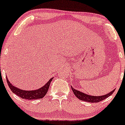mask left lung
I'll list each match as a JSON object with an SVG mask.
<instances>
[{"label":"left lung","mask_w":125,"mask_h":125,"mask_svg":"<svg viewBox=\"0 0 125 125\" xmlns=\"http://www.w3.org/2000/svg\"><path fill=\"white\" fill-rule=\"evenodd\" d=\"M71 89L72 90H73V93H74V95H75V97H77L78 99H80V100H83V101L91 102V103H97V102H99L102 101V100H104V99L108 98L109 96H110L111 95H112L113 93L114 92V91H115V89H114V90L111 91L110 93H109L108 94H105V95H101V96H94V95H88V94H85V93H82V92L76 90V89L73 88L72 86Z\"/></svg>","instance_id":"obj_1"}]
</instances>
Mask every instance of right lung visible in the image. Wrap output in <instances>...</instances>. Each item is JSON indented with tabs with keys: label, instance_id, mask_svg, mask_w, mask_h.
Instances as JSON below:
<instances>
[{
	"label": "right lung",
	"instance_id": "1",
	"mask_svg": "<svg viewBox=\"0 0 125 125\" xmlns=\"http://www.w3.org/2000/svg\"><path fill=\"white\" fill-rule=\"evenodd\" d=\"M6 77H7V81L8 86L11 89V90L12 91V93H14L15 94L18 95L20 97L23 99H26V100H36V99H42V98L47 93L50 85V83L53 79V77L50 79L45 85H43L39 89H35V90L26 91L23 90V89H21L20 88L14 86L9 81L8 77L7 76H6Z\"/></svg>",
	"mask_w": 125,
	"mask_h": 125
}]
</instances>
